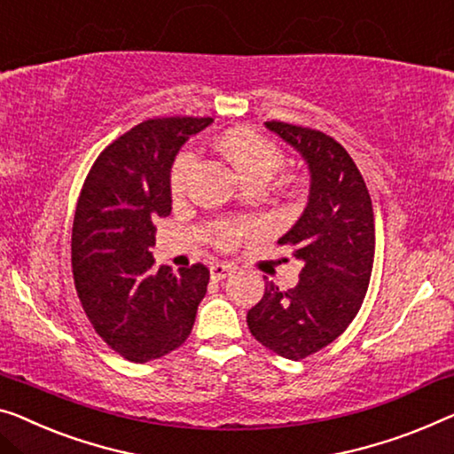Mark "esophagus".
Here are the masks:
<instances>
[{
  "label": "esophagus",
  "instance_id": "obj_1",
  "mask_svg": "<svg viewBox=\"0 0 454 454\" xmlns=\"http://www.w3.org/2000/svg\"><path fill=\"white\" fill-rule=\"evenodd\" d=\"M232 270H234V267L230 265V262H212V265H209V275H212L214 281L226 279Z\"/></svg>",
  "mask_w": 454,
  "mask_h": 454
}]
</instances>
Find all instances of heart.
<instances>
[{"mask_svg":"<svg viewBox=\"0 0 454 454\" xmlns=\"http://www.w3.org/2000/svg\"><path fill=\"white\" fill-rule=\"evenodd\" d=\"M218 151L230 160L234 171L240 175L245 185H265L277 168L281 167L283 154L275 142L262 137V134L250 130V128H232L222 134L218 138ZM193 167V153L181 151L173 160L171 177H168V185H171L173 193H179L185 187L187 175ZM242 228L222 224L218 228V240L232 242L236 234Z\"/></svg>","mask_w":454,"mask_h":454,"instance_id":"b5f03b06","label":"heart"}]
</instances>
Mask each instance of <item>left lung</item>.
I'll return each instance as SVG.
<instances>
[{
  "mask_svg": "<svg viewBox=\"0 0 454 454\" xmlns=\"http://www.w3.org/2000/svg\"><path fill=\"white\" fill-rule=\"evenodd\" d=\"M265 128L306 160L309 195L279 239L294 247L300 281L287 292L267 281L247 322L262 347L300 361L336 340L361 309L375 256L373 206L361 171L334 138L286 121Z\"/></svg>",
  "mask_w": 454,
  "mask_h": 454,
  "instance_id": "obj_1",
  "label": "left lung"
}]
</instances>
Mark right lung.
I'll list each match as a JSON object with an SVG mask.
<instances>
[{
  "mask_svg": "<svg viewBox=\"0 0 454 454\" xmlns=\"http://www.w3.org/2000/svg\"><path fill=\"white\" fill-rule=\"evenodd\" d=\"M212 118H157L134 126L93 162L73 220V279L107 347L132 363L179 348L207 292L206 265L154 269V222L171 214L173 160Z\"/></svg>",
  "mask_w": 454,
  "mask_h": 454,
  "instance_id": "obj_1",
  "label": "right lung"
}]
</instances>
